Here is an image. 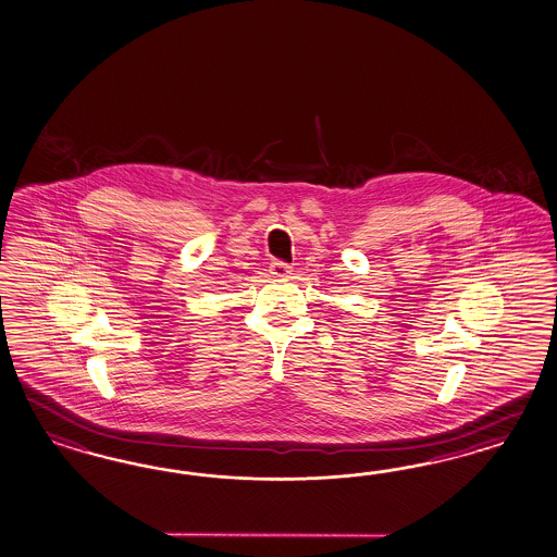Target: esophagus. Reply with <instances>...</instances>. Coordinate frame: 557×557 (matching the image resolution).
<instances>
[{
  "label": "esophagus",
  "mask_w": 557,
  "mask_h": 557,
  "mask_svg": "<svg viewBox=\"0 0 557 557\" xmlns=\"http://www.w3.org/2000/svg\"><path fill=\"white\" fill-rule=\"evenodd\" d=\"M270 273L273 277H277V280H286V277H289V273H292V268L284 263V261H273L270 265Z\"/></svg>",
  "instance_id": "1"
}]
</instances>
